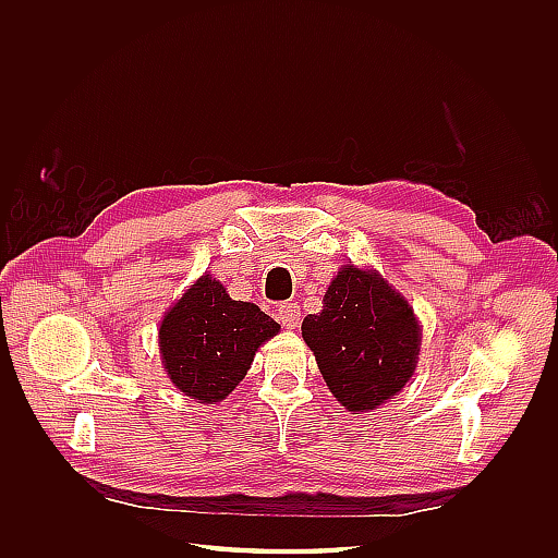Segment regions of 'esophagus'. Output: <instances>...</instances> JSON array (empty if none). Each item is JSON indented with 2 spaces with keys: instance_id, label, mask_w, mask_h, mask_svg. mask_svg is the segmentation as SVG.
Here are the masks:
<instances>
[{
  "instance_id": "esophagus-1",
  "label": "esophagus",
  "mask_w": 558,
  "mask_h": 558,
  "mask_svg": "<svg viewBox=\"0 0 558 558\" xmlns=\"http://www.w3.org/2000/svg\"><path fill=\"white\" fill-rule=\"evenodd\" d=\"M277 316L281 320V326L295 328L300 320V307L295 305V302H283V305H279V310H277Z\"/></svg>"
}]
</instances>
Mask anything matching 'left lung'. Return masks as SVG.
I'll list each match as a JSON object with an SVG mask.
<instances>
[{"label": "left lung", "mask_w": 558, "mask_h": 558, "mask_svg": "<svg viewBox=\"0 0 558 558\" xmlns=\"http://www.w3.org/2000/svg\"><path fill=\"white\" fill-rule=\"evenodd\" d=\"M330 393L349 412H369L398 396L414 375L421 328L410 302L377 269L344 265L330 281L324 310L302 320Z\"/></svg>", "instance_id": "8db88e82"}]
</instances>
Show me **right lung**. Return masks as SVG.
Segmentation results:
<instances>
[{
  "label": "right lung",
  "mask_w": 558,
  "mask_h": 558,
  "mask_svg": "<svg viewBox=\"0 0 558 558\" xmlns=\"http://www.w3.org/2000/svg\"><path fill=\"white\" fill-rule=\"evenodd\" d=\"M279 324L253 302L232 300L221 281L202 275L160 320L167 377L199 402H221L238 386Z\"/></svg>",
  "instance_id": "add662e5"
}]
</instances>
